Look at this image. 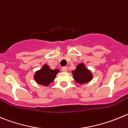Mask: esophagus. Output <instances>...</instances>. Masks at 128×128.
<instances>
[{"label":"esophagus","mask_w":128,"mask_h":128,"mask_svg":"<svg viewBox=\"0 0 128 128\" xmlns=\"http://www.w3.org/2000/svg\"><path fill=\"white\" fill-rule=\"evenodd\" d=\"M68 69L67 67H63V68H62V71L64 72H66L67 71H68Z\"/></svg>","instance_id":"obj_1"}]
</instances>
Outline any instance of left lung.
I'll return each mask as SVG.
<instances>
[{"mask_svg":"<svg viewBox=\"0 0 128 128\" xmlns=\"http://www.w3.org/2000/svg\"><path fill=\"white\" fill-rule=\"evenodd\" d=\"M73 79L78 84H83L88 83L93 79V74L84 63H80L76 66V69L71 71Z\"/></svg>","mask_w":128,"mask_h":128,"instance_id":"8db88e82","label":"left lung"}]
</instances>
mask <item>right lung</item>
I'll return each instance as SVG.
<instances>
[{
    "instance_id": "1",
    "label": "right lung",
    "mask_w": 128,
    "mask_h": 128,
    "mask_svg": "<svg viewBox=\"0 0 128 128\" xmlns=\"http://www.w3.org/2000/svg\"><path fill=\"white\" fill-rule=\"evenodd\" d=\"M59 71L58 69L52 70L49 66L44 64L40 70L36 71L33 78L36 83L47 86L54 81L56 75Z\"/></svg>"
}]
</instances>
